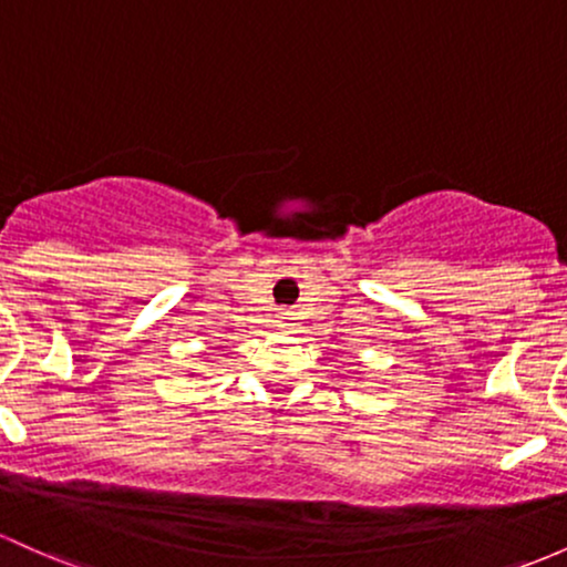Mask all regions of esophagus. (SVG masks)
Masks as SVG:
<instances>
[{"instance_id":"34e87169","label":"esophagus","mask_w":567,"mask_h":567,"mask_svg":"<svg viewBox=\"0 0 567 567\" xmlns=\"http://www.w3.org/2000/svg\"><path fill=\"white\" fill-rule=\"evenodd\" d=\"M290 320H293V312H279V326H293V322H290Z\"/></svg>"}]
</instances>
